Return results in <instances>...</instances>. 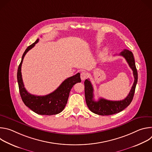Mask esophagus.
<instances>
[{"label":"esophagus","mask_w":152,"mask_h":152,"mask_svg":"<svg viewBox=\"0 0 152 152\" xmlns=\"http://www.w3.org/2000/svg\"><path fill=\"white\" fill-rule=\"evenodd\" d=\"M86 77H87V74H86V72H82L80 73V78L82 80H84Z\"/></svg>","instance_id":"1"}]
</instances>
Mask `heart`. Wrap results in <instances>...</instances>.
Listing matches in <instances>:
<instances>
[{"label": "heart", "mask_w": 152, "mask_h": 152, "mask_svg": "<svg viewBox=\"0 0 152 152\" xmlns=\"http://www.w3.org/2000/svg\"><path fill=\"white\" fill-rule=\"evenodd\" d=\"M104 55V52H102V53L100 54V56H103Z\"/></svg>", "instance_id": "obj_1"}]
</instances>
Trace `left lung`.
I'll list each match as a JSON object with an SVG mask.
<instances>
[{"instance_id":"obj_1","label":"left lung","mask_w":152,"mask_h":152,"mask_svg":"<svg viewBox=\"0 0 152 152\" xmlns=\"http://www.w3.org/2000/svg\"><path fill=\"white\" fill-rule=\"evenodd\" d=\"M119 55L123 56L126 59L129 67L133 71L134 82L132 88L128 96L124 100L112 101L100 98L98 101H95L94 100L93 85L89 79H86L84 82L85 100L90 110L94 114L100 115H109L118 113L124 110L132 101L138 81V73L134 55L132 52L127 49H124L121 52Z\"/></svg>"}]
</instances>
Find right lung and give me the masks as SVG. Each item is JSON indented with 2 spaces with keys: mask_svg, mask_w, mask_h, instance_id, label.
Wrapping results in <instances>:
<instances>
[{
  "mask_svg": "<svg viewBox=\"0 0 152 152\" xmlns=\"http://www.w3.org/2000/svg\"><path fill=\"white\" fill-rule=\"evenodd\" d=\"M38 41L39 39H37L33 44L28 46L21 58V61L17 70V81L19 91L25 104L34 113L39 115H55L60 113L64 109L67 103L70 91L73 85L76 83L81 82L80 73H78L66 79L56 90L48 95L41 96L29 93L24 86L21 67L25 55L35 46Z\"/></svg>",
  "mask_w": 152,
  "mask_h": 152,
  "instance_id": "add662e5",
  "label": "right lung"
}]
</instances>
